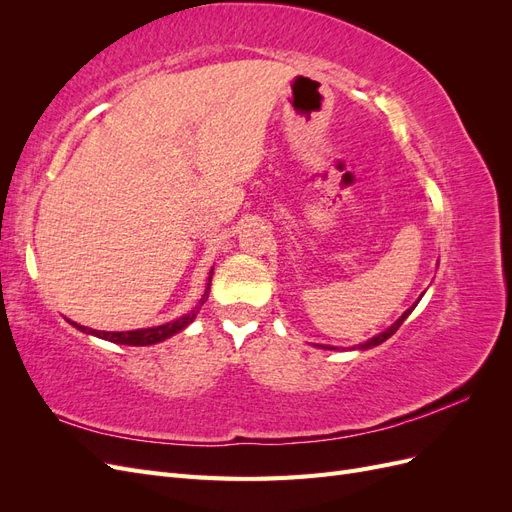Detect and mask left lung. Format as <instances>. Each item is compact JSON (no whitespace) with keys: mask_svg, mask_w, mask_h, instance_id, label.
Returning <instances> with one entry per match:
<instances>
[{"mask_svg":"<svg viewBox=\"0 0 512 512\" xmlns=\"http://www.w3.org/2000/svg\"><path fill=\"white\" fill-rule=\"evenodd\" d=\"M418 303V301H416ZM416 303L410 307V309H406L404 314H401V318H397V322H393L389 329H386L384 333H380V335H376V337H371V339H367L365 344H359V346H354V350H367V348H374V346H380L382 342H386V339H389L391 335H395V331L401 327V324H404V320L412 314V309L416 307ZM320 348H324V350H337V348H333V346H320Z\"/></svg>","mask_w":512,"mask_h":512,"instance_id":"obj_1","label":"left lung"}]
</instances>
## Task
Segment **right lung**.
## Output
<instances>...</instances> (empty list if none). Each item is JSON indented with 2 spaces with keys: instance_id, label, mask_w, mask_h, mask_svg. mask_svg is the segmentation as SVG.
<instances>
[{
  "instance_id": "add662e5",
  "label": "right lung",
  "mask_w": 512,
  "mask_h": 512,
  "mask_svg": "<svg viewBox=\"0 0 512 512\" xmlns=\"http://www.w3.org/2000/svg\"><path fill=\"white\" fill-rule=\"evenodd\" d=\"M213 273V271H211ZM209 290H211V275H209V284L205 288V294L203 299H200V303L192 309L190 314H185L173 322H166V324H160V327H151V329H136V331H119V333H111V331H96V329H89V327H81V324L76 322H70L72 327H76L79 331L87 333V335H96L100 339H106V342H113V344H123V346H151V344H158V342H164V339L173 337L175 333L183 331L188 324L196 318L200 305H203L207 299H209Z\"/></svg>"
}]
</instances>
